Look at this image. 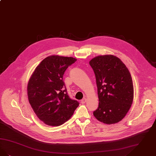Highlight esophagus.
<instances>
[{"label":"esophagus","mask_w":156,"mask_h":156,"mask_svg":"<svg viewBox=\"0 0 156 156\" xmlns=\"http://www.w3.org/2000/svg\"><path fill=\"white\" fill-rule=\"evenodd\" d=\"M87 99L86 98H83V99H82L81 100V103H82V104H84V103H85L86 102H87Z\"/></svg>","instance_id":"34e87169"}]
</instances>
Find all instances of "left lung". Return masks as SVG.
<instances>
[{"mask_svg":"<svg viewBox=\"0 0 156 156\" xmlns=\"http://www.w3.org/2000/svg\"><path fill=\"white\" fill-rule=\"evenodd\" d=\"M89 64L96 77L99 101L94 115L104 124L117 123L124 118L133 102L131 74L119 57L112 55L96 56Z\"/></svg>","mask_w":156,"mask_h":156,"instance_id":"left-lung-1","label":"left lung"}]
</instances>
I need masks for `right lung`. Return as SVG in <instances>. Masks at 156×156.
Wrapping results in <instances>:
<instances>
[{
    "mask_svg": "<svg viewBox=\"0 0 156 156\" xmlns=\"http://www.w3.org/2000/svg\"><path fill=\"white\" fill-rule=\"evenodd\" d=\"M76 58L48 56L35 68L27 85L28 99L38 119L45 124L57 126L67 121L79 106L69 98L62 80L68 67Z\"/></svg>",
    "mask_w": 156,
    "mask_h": 156,
    "instance_id": "add662e5",
    "label": "right lung"
}]
</instances>
